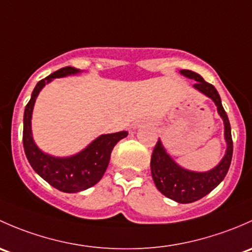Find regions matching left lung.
Wrapping results in <instances>:
<instances>
[{
	"instance_id": "obj_1",
	"label": "left lung",
	"mask_w": 252,
	"mask_h": 252,
	"mask_svg": "<svg viewBox=\"0 0 252 252\" xmlns=\"http://www.w3.org/2000/svg\"><path fill=\"white\" fill-rule=\"evenodd\" d=\"M181 74L195 80L196 84H194V87L211 98L217 105V110L224 123V138L227 141V152L224 158L214 170L209 172H193L180 167L166 153L161 142H157L150 160V168L155 186L167 198L177 203L188 204L204 198L222 182L232 161L233 141L229 120L222 107L221 98L216 88L205 81L200 75L190 70H181Z\"/></svg>"
}]
</instances>
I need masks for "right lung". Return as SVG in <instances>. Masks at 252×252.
I'll use <instances>...</instances> for the list:
<instances>
[{"label":"right lung","mask_w":252,"mask_h":252,"mask_svg":"<svg viewBox=\"0 0 252 252\" xmlns=\"http://www.w3.org/2000/svg\"><path fill=\"white\" fill-rule=\"evenodd\" d=\"M79 69L65 66L46 79L37 82L24 111V128H23V145L31 167L46 182L64 193H76L91 188L100 181L107 170L111 152L119 141L127 137L128 132L102 134L92 142L86 149L69 158H53L41 152L33 143L31 136V114L35 100L43 86L56 77L76 74Z\"/></svg>","instance_id":"right-lung-1"}]
</instances>
